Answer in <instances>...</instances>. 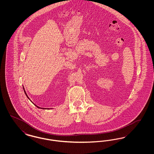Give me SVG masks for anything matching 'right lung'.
<instances>
[{"label":"right lung","mask_w":154,"mask_h":154,"mask_svg":"<svg viewBox=\"0 0 154 154\" xmlns=\"http://www.w3.org/2000/svg\"><path fill=\"white\" fill-rule=\"evenodd\" d=\"M23 90H24V92H25V95H26V96L28 97V98H29V97H28V95H27V94H26V92H25V89H24V88H23Z\"/></svg>","instance_id":"right-lung-1"}]
</instances>
